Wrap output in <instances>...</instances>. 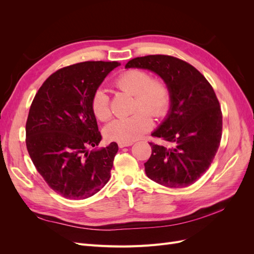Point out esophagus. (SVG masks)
<instances>
[{
    "mask_svg": "<svg viewBox=\"0 0 254 254\" xmlns=\"http://www.w3.org/2000/svg\"><path fill=\"white\" fill-rule=\"evenodd\" d=\"M133 143L130 142V143H124V142H120L119 143V147L120 148H124V147H128V146H131Z\"/></svg>",
    "mask_w": 254,
    "mask_h": 254,
    "instance_id": "34e87169",
    "label": "esophagus"
}]
</instances>
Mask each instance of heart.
I'll list each match as a JSON object with an SVG mask.
<instances>
[{"instance_id": "obj_1", "label": "heart", "mask_w": 254, "mask_h": 254, "mask_svg": "<svg viewBox=\"0 0 254 254\" xmlns=\"http://www.w3.org/2000/svg\"><path fill=\"white\" fill-rule=\"evenodd\" d=\"M118 90L133 95L134 113L128 118L117 119L105 128V134L111 141L130 143L141 137L152 127V113L162 118L170 110L171 91L162 79L151 78L142 68H129L114 80ZM91 110L99 121L111 118L110 97L103 89H97L91 98Z\"/></svg>"}]
</instances>
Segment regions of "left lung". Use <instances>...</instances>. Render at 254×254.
Returning a JSON list of instances; mask_svg holds the SVG:
<instances>
[{
	"instance_id": "obj_1",
	"label": "left lung",
	"mask_w": 254,
	"mask_h": 254,
	"mask_svg": "<svg viewBox=\"0 0 254 254\" xmlns=\"http://www.w3.org/2000/svg\"><path fill=\"white\" fill-rule=\"evenodd\" d=\"M125 67L155 72L171 91L170 112L151 135L173 146L149 143L146 175L174 189L195 183L210 167L221 140L222 113L210 82L187 61L168 55L136 57Z\"/></svg>"
}]
</instances>
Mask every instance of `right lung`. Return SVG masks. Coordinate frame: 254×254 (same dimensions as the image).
Segmentation results:
<instances>
[{
	"instance_id": "obj_1",
	"label": "right lung",
	"mask_w": 254,
	"mask_h": 254,
	"mask_svg": "<svg viewBox=\"0 0 254 254\" xmlns=\"http://www.w3.org/2000/svg\"><path fill=\"white\" fill-rule=\"evenodd\" d=\"M117 61H86L53 73L36 93L26 121V147L38 173L56 193L86 199L110 179L119 150L102 140L91 98Z\"/></svg>"
}]
</instances>
